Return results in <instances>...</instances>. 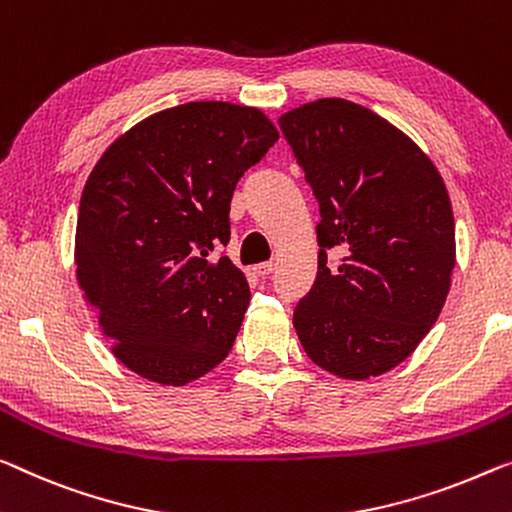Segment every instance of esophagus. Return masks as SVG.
Instances as JSON below:
<instances>
[{"mask_svg":"<svg viewBox=\"0 0 512 512\" xmlns=\"http://www.w3.org/2000/svg\"><path fill=\"white\" fill-rule=\"evenodd\" d=\"M251 272H254L256 277L265 279V277H270V274L274 272V265H272V263H258V265L251 267Z\"/></svg>","mask_w":512,"mask_h":512,"instance_id":"34e87169","label":"esophagus"}]
</instances>
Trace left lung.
Listing matches in <instances>:
<instances>
[{
	"mask_svg": "<svg viewBox=\"0 0 512 512\" xmlns=\"http://www.w3.org/2000/svg\"><path fill=\"white\" fill-rule=\"evenodd\" d=\"M279 125L318 199V272L293 325L313 364L343 380L396 368L451 290L455 222L435 162L380 114L320 98ZM344 261L326 267V249Z\"/></svg>",
	"mask_w": 512,
	"mask_h": 512,
	"instance_id": "1",
	"label": "left lung"
}]
</instances>
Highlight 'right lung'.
Wrapping results in <instances>:
<instances>
[{"label":"right lung","instance_id":"add662e5","mask_svg":"<svg viewBox=\"0 0 512 512\" xmlns=\"http://www.w3.org/2000/svg\"><path fill=\"white\" fill-rule=\"evenodd\" d=\"M277 139L263 109L203 100L146 116L100 155L77 212L75 277L132 373L185 387L229 357L249 283L208 251L229 242L235 185Z\"/></svg>","mask_w":512,"mask_h":512}]
</instances>
